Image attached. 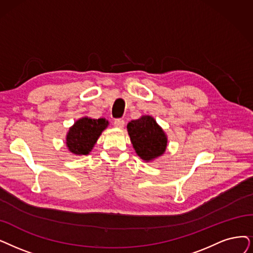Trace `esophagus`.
<instances>
[{
    "label": "esophagus",
    "mask_w": 253,
    "mask_h": 253,
    "mask_svg": "<svg viewBox=\"0 0 253 253\" xmlns=\"http://www.w3.org/2000/svg\"><path fill=\"white\" fill-rule=\"evenodd\" d=\"M114 126L118 128H123L125 126V120L124 119H115Z\"/></svg>",
    "instance_id": "1"
}]
</instances>
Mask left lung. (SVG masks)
<instances>
[{
	"label": "left lung",
	"instance_id": "left-lung-1",
	"mask_svg": "<svg viewBox=\"0 0 253 253\" xmlns=\"http://www.w3.org/2000/svg\"><path fill=\"white\" fill-rule=\"evenodd\" d=\"M126 128L136 154L143 161H153L165 153L167 136L154 117L145 115L132 120Z\"/></svg>",
	"mask_w": 253,
	"mask_h": 253
}]
</instances>
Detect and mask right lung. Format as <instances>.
<instances>
[{
  "label": "right lung",
  "instance_id": "obj_1",
  "mask_svg": "<svg viewBox=\"0 0 253 253\" xmlns=\"http://www.w3.org/2000/svg\"><path fill=\"white\" fill-rule=\"evenodd\" d=\"M109 123L105 118L82 117L77 120L66 135V145L75 155H88Z\"/></svg>",
  "mask_w": 253,
  "mask_h": 253
}]
</instances>
